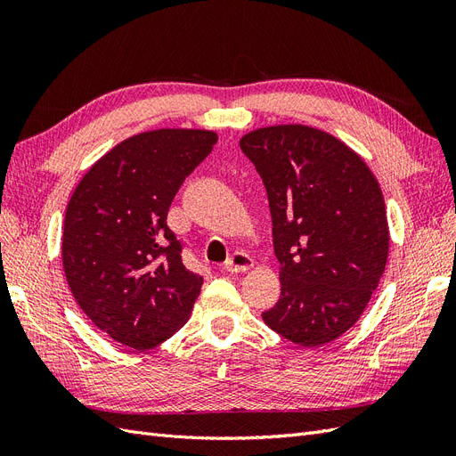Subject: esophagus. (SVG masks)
I'll list each match as a JSON object with an SVG mask.
<instances>
[{"mask_svg":"<svg viewBox=\"0 0 456 456\" xmlns=\"http://www.w3.org/2000/svg\"><path fill=\"white\" fill-rule=\"evenodd\" d=\"M253 266H255V260L243 251H236L226 260V270L230 273H243L247 270H251Z\"/></svg>","mask_w":456,"mask_h":456,"instance_id":"34e87169","label":"esophagus"}]
</instances>
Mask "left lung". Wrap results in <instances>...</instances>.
I'll return each mask as SVG.
<instances>
[{
    "label": "left lung",
    "mask_w": 456,
    "mask_h": 456,
    "mask_svg": "<svg viewBox=\"0 0 456 456\" xmlns=\"http://www.w3.org/2000/svg\"><path fill=\"white\" fill-rule=\"evenodd\" d=\"M240 146L266 186L281 265L280 300L262 320L298 346H323L360 320L384 273L380 184L348 144L300 123L249 131Z\"/></svg>",
    "instance_id": "left-lung-1"
}]
</instances>
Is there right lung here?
<instances>
[{
  "label": "right lung",
  "instance_id": "obj_1",
  "mask_svg": "<svg viewBox=\"0 0 456 456\" xmlns=\"http://www.w3.org/2000/svg\"><path fill=\"white\" fill-rule=\"evenodd\" d=\"M216 141L207 129L133 134L91 165L68 201V287L89 320L123 346L148 350L165 342L200 297L203 278L184 266L167 213Z\"/></svg>",
  "mask_w": 456,
  "mask_h": 456
}]
</instances>
